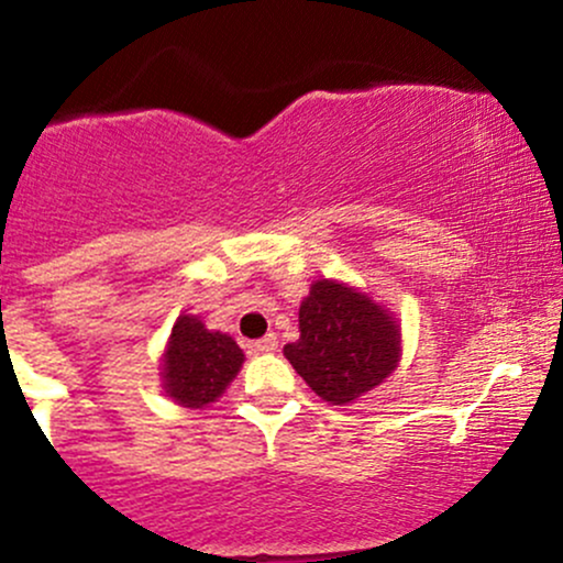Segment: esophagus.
Masks as SVG:
<instances>
[{
  "instance_id": "esophagus-1",
  "label": "esophagus",
  "mask_w": 563,
  "mask_h": 563,
  "mask_svg": "<svg viewBox=\"0 0 563 563\" xmlns=\"http://www.w3.org/2000/svg\"><path fill=\"white\" fill-rule=\"evenodd\" d=\"M275 349H277V339H275L273 333L264 335V339L254 341V344H251V352H254V354H269V352H275Z\"/></svg>"
}]
</instances>
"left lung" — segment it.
Returning a JSON list of instances; mask_svg holds the SVG:
<instances>
[{"instance_id":"1","label":"left lung","mask_w":563,"mask_h":563,"mask_svg":"<svg viewBox=\"0 0 563 563\" xmlns=\"http://www.w3.org/2000/svg\"><path fill=\"white\" fill-rule=\"evenodd\" d=\"M299 331L283 354L331 405H349L384 384L402 352L397 320L346 283H312L299 307Z\"/></svg>"}]
</instances>
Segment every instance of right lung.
Returning a JSON list of instances; mask_svg holds the SVG:
<instances>
[{
  "mask_svg": "<svg viewBox=\"0 0 563 563\" xmlns=\"http://www.w3.org/2000/svg\"><path fill=\"white\" fill-rule=\"evenodd\" d=\"M243 365L232 335L209 331L196 314H179L164 352V389L174 402L206 407L217 402Z\"/></svg>",
  "mask_w": 563,
  "mask_h": 563,
  "instance_id": "right-lung-1",
  "label": "right lung"
}]
</instances>
